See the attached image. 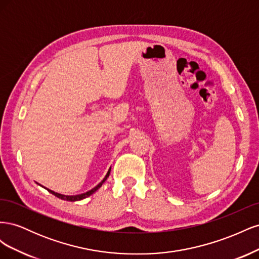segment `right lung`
<instances>
[{"label": "right lung", "instance_id": "1", "mask_svg": "<svg viewBox=\"0 0 259 259\" xmlns=\"http://www.w3.org/2000/svg\"><path fill=\"white\" fill-rule=\"evenodd\" d=\"M110 170H111V167L109 168V170H108V173H107V175L105 176V178L101 180V182L96 186V187H94L93 189H91L90 191H88V192H84V193H81V194H76V195H65V194H60V193H57V192H55V191H53V190H50V189H48V188H45V189H48V191L49 192H51L52 194H54L55 197H57V198H59V199H61V200H66V201H70V202H75V201H81V200H83V199H85V198H88V197H90V195H92L94 192L95 191H97L99 188L103 186V184L106 182L107 180V178L109 177V175H110Z\"/></svg>", "mask_w": 259, "mask_h": 259}]
</instances>
